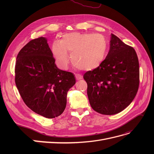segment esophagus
<instances>
[{"mask_svg": "<svg viewBox=\"0 0 154 154\" xmlns=\"http://www.w3.org/2000/svg\"><path fill=\"white\" fill-rule=\"evenodd\" d=\"M76 78L77 80H80L82 79V76L81 75H79V74H76Z\"/></svg>", "mask_w": 154, "mask_h": 154, "instance_id": "obj_1", "label": "esophagus"}]
</instances>
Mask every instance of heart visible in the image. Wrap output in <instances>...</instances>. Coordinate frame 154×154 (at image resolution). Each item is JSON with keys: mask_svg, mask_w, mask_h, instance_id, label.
Wrapping results in <instances>:
<instances>
[{"mask_svg": "<svg viewBox=\"0 0 154 154\" xmlns=\"http://www.w3.org/2000/svg\"><path fill=\"white\" fill-rule=\"evenodd\" d=\"M107 51V42L100 34L71 32L62 35L60 41L52 44L51 51L58 66L66 69L71 53L72 63L76 67L91 71L98 67L103 62Z\"/></svg>", "mask_w": 154, "mask_h": 154, "instance_id": "obj_1", "label": "heart"}]
</instances>
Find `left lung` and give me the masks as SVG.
Wrapping results in <instances>:
<instances>
[{
	"mask_svg": "<svg viewBox=\"0 0 154 154\" xmlns=\"http://www.w3.org/2000/svg\"><path fill=\"white\" fill-rule=\"evenodd\" d=\"M83 78L93 110L105 115L120 112L132 103L138 91L139 66L136 51L112 34L106 58Z\"/></svg>",
	"mask_w": 154,
	"mask_h": 154,
	"instance_id": "1",
	"label": "left lung"
}]
</instances>
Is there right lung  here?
I'll list each match as a JSON object with an SVG mask.
<instances>
[{
	"instance_id": "add662e5",
	"label": "right lung",
	"mask_w": 154,
	"mask_h": 154,
	"mask_svg": "<svg viewBox=\"0 0 154 154\" xmlns=\"http://www.w3.org/2000/svg\"><path fill=\"white\" fill-rule=\"evenodd\" d=\"M15 72L17 87L31 110L47 118L63 113L67 92L76 79L72 73L56 66L45 37L31 40L20 51Z\"/></svg>"
}]
</instances>
